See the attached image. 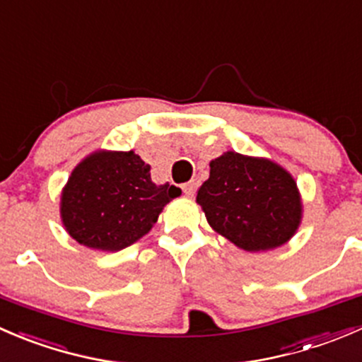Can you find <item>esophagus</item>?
Returning a JSON list of instances; mask_svg holds the SVG:
<instances>
[{
  "label": "esophagus",
  "instance_id": "1",
  "mask_svg": "<svg viewBox=\"0 0 362 362\" xmlns=\"http://www.w3.org/2000/svg\"><path fill=\"white\" fill-rule=\"evenodd\" d=\"M182 191H184L187 196H192L196 191V182L192 180V182H187V184H184L182 185Z\"/></svg>",
  "mask_w": 362,
  "mask_h": 362
}]
</instances>
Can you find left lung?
<instances>
[{
  "instance_id": "1",
  "label": "left lung",
  "mask_w": 362,
  "mask_h": 362,
  "mask_svg": "<svg viewBox=\"0 0 362 362\" xmlns=\"http://www.w3.org/2000/svg\"><path fill=\"white\" fill-rule=\"evenodd\" d=\"M196 203L215 233L247 252L282 247L303 218L301 194L286 168L233 151L210 160Z\"/></svg>"
}]
</instances>
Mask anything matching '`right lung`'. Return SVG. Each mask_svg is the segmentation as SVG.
Returning a JSON list of instances; mask_svg holds the SVG:
<instances>
[{
    "label": "right lung",
    "mask_w": 362,
    "mask_h": 362,
    "mask_svg": "<svg viewBox=\"0 0 362 362\" xmlns=\"http://www.w3.org/2000/svg\"><path fill=\"white\" fill-rule=\"evenodd\" d=\"M182 191L158 185L151 166L133 151H94L73 168L61 191V221L75 242L93 250L133 245Z\"/></svg>",
    "instance_id": "1"
}]
</instances>
